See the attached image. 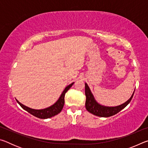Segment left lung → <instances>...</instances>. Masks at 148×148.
<instances>
[{"label":"left lung","instance_id":"1","mask_svg":"<svg viewBox=\"0 0 148 148\" xmlns=\"http://www.w3.org/2000/svg\"><path fill=\"white\" fill-rule=\"evenodd\" d=\"M134 91L131 98L128 101L124 102L123 104L117 106H106L100 104L96 101L93 95L92 94L91 90L89 89L88 85L86 83L85 84V93H86V108L87 111L91 114L95 115V116L103 117L112 116L118 113L121 110L125 108L129 104V102L131 101L132 99V97H133Z\"/></svg>","mask_w":148,"mask_h":148}]
</instances>
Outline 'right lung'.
Returning a JSON list of instances; mask_svg holds the SVG:
<instances>
[{"instance_id":"right-lung-1","label":"right lung","mask_w":148,"mask_h":148,"mask_svg":"<svg viewBox=\"0 0 148 148\" xmlns=\"http://www.w3.org/2000/svg\"><path fill=\"white\" fill-rule=\"evenodd\" d=\"M74 84V82H73V83H72L71 84L69 85L68 86L65 87V89H64V91H62L61 96L59 97V99L57 100V101L55 102L53 105H51V106H50L49 107L46 108L41 109V110L32 109V108H29L26 106H25L23 104H22L21 102H19L17 99L16 101L17 102V103L21 106L22 108L24 109L25 110H26L27 112H28L29 113H30L31 114L33 115L34 116L40 119L50 118V117L55 116L56 115H57L61 112V110L62 109V108H63L64 104L65 93H66L67 91L71 88Z\"/></svg>"}]
</instances>
